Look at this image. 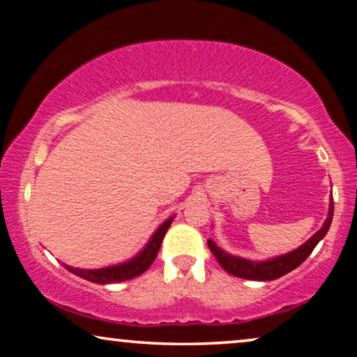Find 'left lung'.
I'll use <instances>...</instances> for the list:
<instances>
[{
  "mask_svg": "<svg viewBox=\"0 0 357 357\" xmlns=\"http://www.w3.org/2000/svg\"><path fill=\"white\" fill-rule=\"evenodd\" d=\"M331 219H333V197L330 198V208H328V216H326L324 226L320 231H317L305 243H302L301 247H297L296 250L287 252L286 255H280L270 260L255 261V260H247V258L236 257L222 250L221 247H218L214 241L209 238L208 247L213 252V255L216 257L219 265L226 270L229 275H234L237 278H243V280H252V281H273L278 278L287 275V273L296 270L297 266L302 265L307 260V257L310 255L312 250L317 247L321 238L328 232Z\"/></svg>",
  "mask_w": 357,
  "mask_h": 357,
  "instance_id": "obj_1",
  "label": "left lung"
}]
</instances>
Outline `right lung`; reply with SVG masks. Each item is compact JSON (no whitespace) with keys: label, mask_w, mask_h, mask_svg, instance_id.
Masks as SVG:
<instances>
[{"label":"right lung","mask_w":357,"mask_h":357,"mask_svg":"<svg viewBox=\"0 0 357 357\" xmlns=\"http://www.w3.org/2000/svg\"><path fill=\"white\" fill-rule=\"evenodd\" d=\"M174 218L175 216H170L167 221L160 224V226L155 229L153 236H151L143 250H141L138 255L130 258L128 261H123L120 263V265L114 266L99 268V270H82V268H73L70 265H65V263H63V266H65L68 271H71L73 275L79 276L82 280L96 282V284H110V282L128 281L131 278L143 275V273L153 265L154 258L158 257L160 243H162V238L165 236V232L169 231Z\"/></svg>","instance_id":"right-lung-1"}]
</instances>
